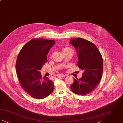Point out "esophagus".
Masks as SVG:
<instances>
[{
    "label": "esophagus",
    "instance_id": "esophagus-1",
    "mask_svg": "<svg viewBox=\"0 0 123 123\" xmlns=\"http://www.w3.org/2000/svg\"><path fill=\"white\" fill-rule=\"evenodd\" d=\"M65 76H66L65 75H62V74H59V75H58V77H65Z\"/></svg>",
    "mask_w": 123,
    "mask_h": 123
}]
</instances>
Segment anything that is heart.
<instances>
[{
	"label": "heart",
	"mask_w": 123,
	"mask_h": 123,
	"mask_svg": "<svg viewBox=\"0 0 123 123\" xmlns=\"http://www.w3.org/2000/svg\"><path fill=\"white\" fill-rule=\"evenodd\" d=\"M71 51H73V50L69 47H64L62 49V52L63 53H68ZM52 57V55H51V57Z\"/></svg>",
	"instance_id": "obj_1"
}]
</instances>
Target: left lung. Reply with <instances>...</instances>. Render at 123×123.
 <instances>
[{
    "instance_id": "left-lung-1",
    "label": "left lung",
    "mask_w": 123,
    "mask_h": 123,
    "mask_svg": "<svg viewBox=\"0 0 123 123\" xmlns=\"http://www.w3.org/2000/svg\"><path fill=\"white\" fill-rule=\"evenodd\" d=\"M70 42L77 52V66L84 71L80 79L74 78L70 88L75 94L85 95L99 83L103 73V59L97 47L90 41L78 38L72 39Z\"/></svg>"
}]
</instances>
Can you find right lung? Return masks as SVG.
Wrapping results in <instances>:
<instances>
[{
	"mask_svg": "<svg viewBox=\"0 0 123 123\" xmlns=\"http://www.w3.org/2000/svg\"><path fill=\"white\" fill-rule=\"evenodd\" d=\"M55 43L54 40L33 39L22 47L17 58L16 70L21 85L35 99L47 97L54 89L53 81L42 77L40 70L47 63V55Z\"/></svg>",
	"mask_w": 123,
	"mask_h": 123,
	"instance_id": "add662e5",
	"label": "right lung"
}]
</instances>
